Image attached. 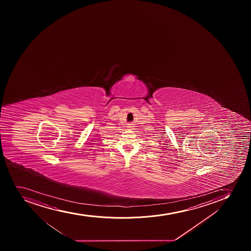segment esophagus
<instances>
[{"label":"esophagus","mask_w":251,"mask_h":251,"mask_svg":"<svg viewBox=\"0 0 251 251\" xmlns=\"http://www.w3.org/2000/svg\"><path fill=\"white\" fill-rule=\"evenodd\" d=\"M133 127H134V126H133L132 124H129V125H128V127H129V128H132Z\"/></svg>","instance_id":"esophagus-1"}]
</instances>
